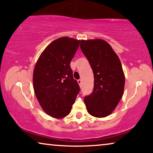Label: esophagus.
I'll use <instances>...</instances> for the list:
<instances>
[{
  "instance_id": "esophagus-1",
  "label": "esophagus",
  "mask_w": 153,
  "mask_h": 153,
  "mask_svg": "<svg viewBox=\"0 0 153 153\" xmlns=\"http://www.w3.org/2000/svg\"><path fill=\"white\" fill-rule=\"evenodd\" d=\"M77 82H78L79 85H81V83H82V80H81V79H79V80L77 81Z\"/></svg>"
}]
</instances>
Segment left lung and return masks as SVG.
<instances>
[{
	"mask_svg": "<svg viewBox=\"0 0 153 153\" xmlns=\"http://www.w3.org/2000/svg\"><path fill=\"white\" fill-rule=\"evenodd\" d=\"M81 49L94 74V88L84 102L91 116L104 118L111 114L122 97L125 75L118 56L109 44L100 39L81 40Z\"/></svg>",
	"mask_w": 153,
	"mask_h": 153,
	"instance_id": "8db88e82",
	"label": "left lung"
}]
</instances>
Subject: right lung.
<instances>
[{
	"instance_id": "right-lung-1",
	"label": "right lung",
	"mask_w": 153,
	"mask_h": 153,
	"mask_svg": "<svg viewBox=\"0 0 153 153\" xmlns=\"http://www.w3.org/2000/svg\"><path fill=\"white\" fill-rule=\"evenodd\" d=\"M80 41L60 37L46 47L33 71V88L39 104L48 115L62 118L71 111L80 91L70 62Z\"/></svg>"
}]
</instances>
